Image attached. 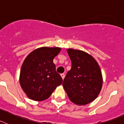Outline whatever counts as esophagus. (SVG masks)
Wrapping results in <instances>:
<instances>
[{
	"label": "esophagus",
	"mask_w": 124,
	"mask_h": 124,
	"mask_svg": "<svg viewBox=\"0 0 124 124\" xmlns=\"http://www.w3.org/2000/svg\"><path fill=\"white\" fill-rule=\"evenodd\" d=\"M61 78H62V79H64L65 75H64V74H61Z\"/></svg>",
	"instance_id": "esophagus-1"
}]
</instances>
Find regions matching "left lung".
<instances>
[{
	"instance_id": "left-lung-1",
	"label": "left lung",
	"mask_w": 124,
	"mask_h": 124,
	"mask_svg": "<svg viewBox=\"0 0 124 124\" xmlns=\"http://www.w3.org/2000/svg\"><path fill=\"white\" fill-rule=\"evenodd\" d=\"M71 68L63 80V86L71 101L86 105L98 96L102 86L99 64L91 55L81 50L68 49Z\"/></svg>"
}]
</instances>
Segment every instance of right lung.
I'll list each match as a JSON object with an SVG mask.
<instances>
[{"instance_id": "add662e5", "label": "right lung", "mask_w": 124, "mask_h": 124, "mask_svg": "<svg viewBox=\"0 0 124 124\" xmlns=\"http://www.w3.org/2000/svg\"><path fill=\"white\" fill-rule=\"evenodd\" d=\"M61 48L41 47L26 57L20 74V84L28 98L36 101L46 100L63 79L56 72L53 59Z\"/></svg>"}]
</instances>
